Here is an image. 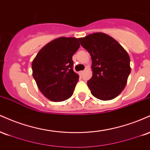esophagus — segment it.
<instances>
[{"label":"esophagus","instance_id":"obj_1","mask_svg":"<svg viewBox=\"0 0 150 150\" xmlns=\"http://www.w3.org/2000/svg\"><path fill=\"white\" fill-rule=\"evenodd\" d=\"M85 72V70H82V71L80 72V75H84Z\"/></svg>","mask_w":150,"mask_h":150}]
</instances>
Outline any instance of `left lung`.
Here are the masks:
<instances>
[{
  "label": "left lung",
  "instance_id": "obj_1",
  "mask_svg": "<svg viewBox=\"0 0 150 150\" xmlns=\"http://www.w3.org/2000/svg\"><path fill=\"white\" fill-rule=\"evenodd\" d=\"M78 39L92 58L93 73L87 86L92 95L103 101L118 97L131 71L128 53L113 38L101 32Z\"/></svg>",
  "mask_w": 150,
  "mask_h": 150
}]
</instances>
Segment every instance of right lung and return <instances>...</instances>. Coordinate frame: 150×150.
Wrapping results in <instances>:
<instances>
[{"label": "right lung", "instance_id": "add662e5", "mask_svg": "<svg viewBox=\"0 0 150 150\" xmlns=\"http://www.w3.org/2000/svg\"><path fill=\"white\" fill-rule=\"evenodd\" d=\"M80 46L77 38H57L44 46L32 61L34 79L49 100L63 101L73 95L79 75L73 71L72 58Z\"/></svg>", "mask_w": 150, "mask_h": 150}]
</instances>
